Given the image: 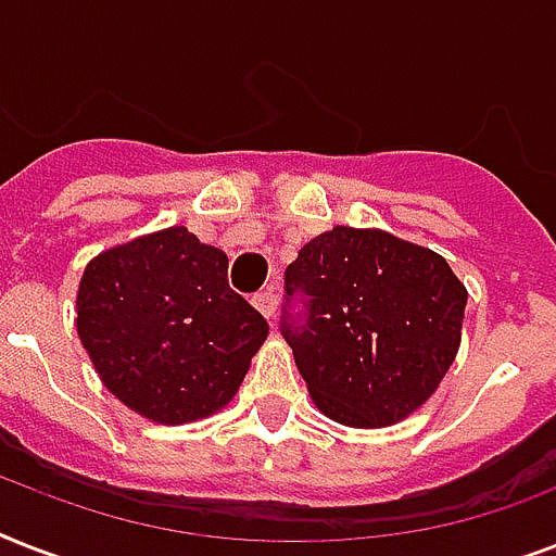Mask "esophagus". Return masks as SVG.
I'll return each instance as SVG.
<instances>
[{
    "instance_id": "34e87169",
    "label": "esophagus",
    "mask_w": 556,
    "mask_h": 556,
    "mask_svg": "<svg viewBox=\"0 0 556 556\" xmlns=\"http://www.w3.org/2000/svg\"><path fill=\"white\" fill-rule=\"evenodd\" d=\"M253 305L260 308L262 317H274L277 314V294H274V288H265L260 294H253Z\"/></svg>"
}]
</instances>
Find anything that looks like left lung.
<instances>
[{"mask_svg": "<svg viewBox=\"0 0 556 556\" xmlns=\"http://www.w3.org/2000/svg\"><path fill=\"white\" fill-rule=\"evenodd\" d=\"M282 320L314 406L357 430L404 421L439 389L462 346L467 288L444 256L378 227H331L286 268ZM286 300V303H288Z\"/></svg>", "mask_w": 556, "mask_h": 556, "instance_id": "1", "label": "left lung"}]
</instances>
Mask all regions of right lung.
I'll list each match as a JSON object with an SVG mask.
<instances>
[{"label":"right lung","mask_w":556,"mask_h":556,"mask_svg":"<svg viewBox=\"0 0 556 556\" xmlns=\"http://www.w3.org/2000/svg\"><path fill=\"white\" fill-rule=\"evenodd\" d=\"M77 334L121 404L173 427L233 401L268 323L227 286L225 251L176 225L86 265Z\"/></svg>","instance_id":"add662e5"}]
</instances>
